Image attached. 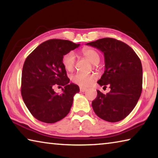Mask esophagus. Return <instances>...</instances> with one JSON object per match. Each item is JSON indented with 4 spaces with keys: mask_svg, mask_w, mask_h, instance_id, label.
<instances>
[{
    "mask_svg": "<svg viewBox=\"0 0 158 158\" xmlns=\"http://www.w3.org/2000/svg\"><path fill=\"white\" fill-rule=\"evenodd\" d=\"M79 89H80V91H81V92H85V91H86V90H87L86 88H84V87H80Z\"/></svg>",
    "mask_w": 158,
    "mask_h": 158,
    "instance_id": "esophagus-1",
    "label": "esophagus"
}]
</instances>
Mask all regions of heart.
<instances>
[{
    "label": "heart",
    "instance_id": "obj_1",
    "mask_svg": "<svg viewBox=\"0 0 158 158\" xmlns=\"http://www.w3.org/2000/svg\"><path fill=\"white\" fill-rule=\"evenodd\" d=\"M81 52L93 65H97L100 60V54L97 50L90 47H85ZM62 64L64 68L68 72H73L75 65V55L73 52L67 53L62 58ZM96 79V76L93 74H86L77 73L72 76L71 80L74 84L80 86H89Z\"/></svg>",
    "mask_w": 158,
    "mask_h": 158
}]
</instances>
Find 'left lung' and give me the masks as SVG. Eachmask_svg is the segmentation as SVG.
Masks as SVG:
<instances>
[{
	"label": "left lung",
	"mask_w": 158,
	"mask_h": 158,
	"mask_svg": "<svg viewBox=\"0 0 158 158\" xmlns=\"http://www.w3.org/2000/svg\"><path fill=\"white\" fill-rule=\"evenodd\" d=\"M86 44L103 52L105 70L98 83L111 89L106 95L97 90V97L92 102L93 110L106 121H121L133 110L142 91L143 71L139 58L127 44L110 37Z\"/></svg>",
	"instance_id": "obj_1"
}]
</instances>
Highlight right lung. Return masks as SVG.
I'll list each match as a JSON object with an SVG mask.
<instances>
[{
	"label": "right lung",
	"instance_id": "add662e5",
	"mask_svg": "<svg viewBox=\"0 0 158 158\" xmlns=\"http://www.w3.org/2000/svg\"><path fill=\"white\" fill-rule=\"evenodd\" d=\"M79 45L65 40H49L26 58L21 74V96L31 114L40 121L53 123L70 111L79 88L69 84L62 58ZM56 86L64 87L61 94L53 90Z\"/></svg>",
	"mask_w": 158,
	"mask_h": 158
}]
</instances>
